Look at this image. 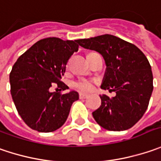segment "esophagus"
<instances>
[{
    "label": "esophagus",
    "mask_w": 161,
    "mask_h": 161,
    "mask_svg": "<svg viewBox=\"0 0 161 161\" xmlns=\"http://www.w3.org/2000/svg\"><path fill=\"white\" fill-rule=\"evenodd\" d=\"M87 94H84V93H80V94H79V98H80V99H86V98H87Z\"/></svg>",
    "instance_id": "esophagus-1"
}]
</instances>
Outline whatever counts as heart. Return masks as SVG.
<instances>
[{"mask_svg":"<svg viewBox=\"0 0 161 161\" xmlns=\"http://www.w3.org/2000/svg\"><path fill=\"white\" fill-rule=\"evenodd\" d=\"M95 82L92 80H86V79H78L75 81L73 84V86L78 91L82 92H90L94 87Z\"/></svg>","mask_w":161,"mask_h":161,"instance_id":"heart-1","label":"heart"}]
</instances>
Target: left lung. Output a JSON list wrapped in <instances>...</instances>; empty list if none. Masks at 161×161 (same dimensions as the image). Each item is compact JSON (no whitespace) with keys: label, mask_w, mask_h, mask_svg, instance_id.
Here are the masks:
<instances>
[{"label":"left lung","mask_w":161,"mask_h":161,"mask_svg":"<svg viewBox=\"0 0 161 161\" xmlns=\"http://www.w3.org/2000/svg\"><path fill=\"white\" fill-rule=\"evenodd\" d=\"M77 43L103 56L107 67L101 87L116 93L113 98L100 95L101 106L93 113L94 120L108 130L131 128L143 116L152 94L149 60L135 45L109 34L78 39Z\"/></svg>","instance_id":"8db88e82"}]
</instances>
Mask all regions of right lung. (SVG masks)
Returning <instances> with one entry per match:
<instances>
[{
	"instance_id": "1",
	"label": "right lung",
	"mask_w": 161,
	"mask_h": 161,
	"mask_svg": "<svg viewBox=\"0 0 161 161\" xmlns=\"http://www.w3.org/2000/svg\"><path fill=\"white\" fill-rule=\"evenodd\" d=\"M77 40L58 38L40 39L23 53L10 73L11 94L18 113L32 130L51 132L66 122L78 93L51 92V87L64 91L62 82L68 59L78 50Z\"/></svg>"
}]
</instances>
